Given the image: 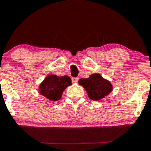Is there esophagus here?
I'll return each mask as SVG.
<instances>
[{"label":"esophagus","mask_w":151,"mask_h":151,"mask_svg":"<svg viewBox=\"0 0 151 151\" xmlns=\"http://www.w3.org/2000/svg\"><path fill=\"white\" fill-rule=\"evenodd\" d=\"M71 80H72V82L73 83H77V82H78V80H79V78L78 77H73L72 79H71Z\"/></svg>","instance_id":"34e87169"}]
</instances>
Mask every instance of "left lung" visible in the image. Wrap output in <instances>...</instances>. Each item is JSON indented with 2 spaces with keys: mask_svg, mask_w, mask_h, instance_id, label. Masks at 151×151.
<instances>
[{
  "mask_svg": "<svg viewBox=\"0 0 151 151\" xmlns=\"http://www.w3.org/2000/svg\"><path fill=\"white\" fill-rule=\"evenodd\" d=\"M78 83L86 89L88 96L92 100H100L113 90L110 81L104 79L99 74H93L88 78L80 79Z\"/></svg>",
  "mask_w": 151,
  "mask_h": 151,
  "instance_id": "obj_1",
  "label": "left lung"
}]
</instances>
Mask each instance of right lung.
<instances>
[{
  "mask_svg": "<svg viewBox=\"0 0 151 151\" xmlns=\"http://www.w3.org/2000/svg\"><path fill=\"white\" fill-rule=\"evenodd\" d=\"M71 85V80L68 76L49 74L39 86V93L48 99L58 101L61 98L63 92Z\"/></svg>",
  "mask_w": 151,
  "mask_h": 151,
  "instance_id": "add662e5",
  "label": "right lung"
}]
</instances>
